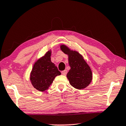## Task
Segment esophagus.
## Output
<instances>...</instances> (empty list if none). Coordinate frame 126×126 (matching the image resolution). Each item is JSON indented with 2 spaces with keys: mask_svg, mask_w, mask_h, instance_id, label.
Masks as SVG:
<instances>
[{
  "mask_svg": "<svg viewBox=\"0 0 126 126\" xmlns=\"http://www.w3.org/2000/svg\"><path fill=\"white\" fill-rule=\"evenodd\" d=\"M67 72H67V70H64V71H62L61 73H62V74H63V75H64V76H65L66 74H67Z\"/></svg>",
  "mask_w": 126,
  "mask_h": 126,
  "instance_id": "34e87169",
  "label": "esophagus"
}]
</instances>
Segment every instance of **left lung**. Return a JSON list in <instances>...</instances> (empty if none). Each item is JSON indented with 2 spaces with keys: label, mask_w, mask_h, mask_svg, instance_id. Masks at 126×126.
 Instances as JSON below:
<instances>
[{
  "label": "left lung",
  "mask_w": 126,
  "mask_h": 126,
  "mask_svg": "<svg viewBox=\"0 0 126 126\" xmlns=\"http://www.w3.org/2000/svg\"><path fill=\"white\" fill-rule=\"evenodd\" d=\"M61 48L65 54L68 55V62L71 69L67 73V77L70 84L78 89L86 88L92 79V73L89 66L78 52L70 50L63 45L61 47Z\"/></svg>",
  "instance_id": "obj_1"
}]
</instances>
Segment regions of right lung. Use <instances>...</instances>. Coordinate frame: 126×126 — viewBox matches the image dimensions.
<instances>
[{
  "instance_id": "1",
  "label": "right lung",
  "mask_w": 126,
  "mask_h": 126,
  "mask_svg": "<svg viewBox=\"0 0 126 126\" xmlns=\"http://www.w3.org/2000/svg\"><path fill=\"white\" fill-rule=\"evenodd\" d=\"M50 52L36 62L31 73L32 84L39 91L47 90L55 77L61 75L60 71L50 61Z\"/></svg>"
}]
</instances>
